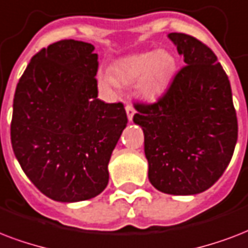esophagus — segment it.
<instances>
[{
	"mask_svg": "<svg viewBox=\"0 0 248 248\" xmlns=\"http://www.w3.org/2000/svg\"><path fill=\"white\" fill-rule=\"evenodd\" d=\"M125 111H126V115H128V120H129V122H132V119H133L134 114H136V110H134V107L132 106V105H126Z\"/></svg>",
	"mask_w": 248,
	"mask_h": 248,
	"instance_id": "1",
	"label": "esophagus"
}]
</instances>
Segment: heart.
<instances>
[{
  "instance_id": "obj_1",
  "label": "heart",
  "mask_w": 248,
  "mask_h": 248,
  "mask_svg": "<svg viewBox=\"0 0 248 248\" xmlns=\"http://www.w3.org/2000/svg\"><path fill=\"white\" fill-rule=\"evenodd\" d=\"M177 61L167 50L146 51L120 59L112 67L115 78L122 84L137 82L141 97L149 101L159 98L170 86L176 74ZM101 81L115 85V80L107 75H101Z\"/></svg>"
}]
</instances>
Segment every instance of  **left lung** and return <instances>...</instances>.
Wrapping results in <instances>:
<instances>
[{"mask_svg":"<svg viewBox=\"0 0 248 248\" xmlns=\"http://www.w3.org/2000/svg\"><path fill=\"white\" fill-rule=\"evenodd\" d=\"M184 66L154 103L136 102L133 122L145 134L149 180L172 195L210 189L233 156L238 122L229 78L198 38L170 33Z\"/></svg>","mask_w":248,"mask_h":248,"instance_id":"8db88e82","label":"left lung"}]
</instances>
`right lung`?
Listing matches in <instances>:
<instances>
[{"mask_svg": "<svg viewBox=\"0 0 248 248\" xmlns=\"http://www.w3.org/2000/svg\"><path fill=\"white\" fill-rule=\"evenodd\" d=\"M92 44L61 40L32 57L13 105L11 145L42 194L58 202L97 197L126 126L122 102L98 99V54Z\"/></svg>", "mask_w": 248, "mask_h": 248, "instance_id": "add662e5", "label": "right lung"}]
</instances>
